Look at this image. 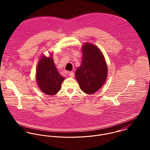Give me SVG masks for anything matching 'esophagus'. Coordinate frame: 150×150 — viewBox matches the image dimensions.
Masks as SVG:
<instances>
[{
	"label": "esophagus",
	"mask_w": 150,
	"mask_h": 150,
	"mask_svg": "<svg viewBox=\"0 0 150 150\" xmlns=\"http://www.w3.org/2000/svg\"><path fill=\"white\" fill-rule=\"evenodd\" d=\"M69 76H70V77H74V72H72V71L69 72Z\"/></svg>",
	"instance_id": "1"
}]
</instances>
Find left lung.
<instances>
[{
  "label": "left lung",
  "mask_w": 150,
  "mask_h": 150,
  "mask_svg": "<svg viewBox=\"0 0 150 150\" xmlns=\"http://www.w3.org/2000/svg\"><path fill=\"white\" fill-rule=\"evenodd\" d=\"M81 50L83 61L76 71V78L84 92L93 94L106 81L107 64L102 51L94 44L86 43Z\"/></svg>",
  "instance_id": "8db88e82"
}]
</instances>
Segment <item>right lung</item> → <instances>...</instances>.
<instances>
[{
  "label": "right lung",
  "mask_w": 150,
  "mask_h": 150,
  "mask_svg": "<svg viewBox=\"0 0 150 150\" xmlns=\"http://www.w3.org/2000/svg\"><path fill=\"white\" fill-rule=\"evenodd\" d=\"M36 79L40 89L48 95H54L61 89L64 78L58 73L52 58L41 57L36 69Z\"/></svg>",
  "instance_id": "right-lung-1"
}]
</instances>
